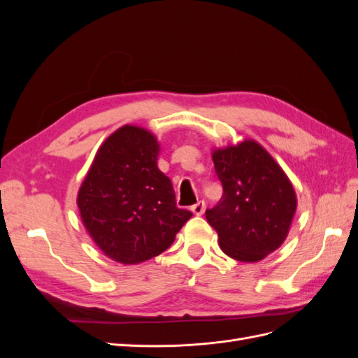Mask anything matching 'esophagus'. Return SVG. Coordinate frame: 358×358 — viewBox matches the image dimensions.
Masks as SVG:
<instances>
[{
  "label": "esophagus",
  "mask_w": 358,
  "mask_h": 358,
  "mask_svg": "<svg viewBox=\"0 0 358 358\" xmlns=\"http://www.w3.org/2000/svg\"><path fill=\"white\" fill-rule=\"evenodd\" d=\"M191 212L196 216H201L204 212V201H199L191 208Z\"/></svg>",
  "instance_id": "esophagus-1"
}]
</instances>
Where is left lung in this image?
I'll use <instances>...</instances> for the list:
<instances>
[{
    "mask_svg": "<svg viewBox=\"0 0 358 358\" xmlns=\"http://www.w3.org/2000/svg\"><path fill=\"white\" fill-rule=\"evenodd\" d=\"M222 197L206 220L218 233L222 252L257 263L287 239L297 196L287 173L254 138L212 149Z\"/></svg>",
    "mask_w": 358,
    "mask_h": 358,
    "instance_id": "1",
    "label": "left lung"
}]
</instances>
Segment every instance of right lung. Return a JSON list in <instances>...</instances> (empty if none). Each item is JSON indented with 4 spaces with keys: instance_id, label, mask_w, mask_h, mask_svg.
Returning a JSON list of instances; mask_svg holds the SVG:
<instances>
[{
    "instance_id": "add662e5",
    "label": "right lung",
    "mask_w": 358,
    "mask_h": 358,
    "mask_svg": "<svg viewBox=\"0 0 358 358\" xmlns=\"http://www.w3.org/2000/svg\"><path fill=\"white\" fill-rule=\"evenodd\" d=\"M159 152L152 131L122 125L96 150L79 188L85 230L116 263L140 264L164 252L192 216L176 206L171 180L158 169Z\"/></svg>"
}]
</instances>
